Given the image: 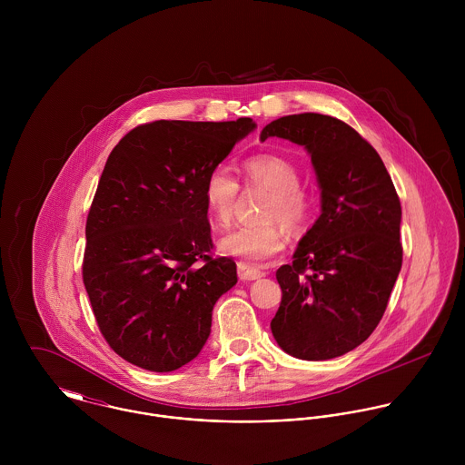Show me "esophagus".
<instances>
[{
  "mask_svg": "<svg viewBox=\"0 0 465 465\" xmlns=\"http://www.w3.org/2000/svg\"><path fill=\"white\" fill-rule=\"evenodd\" d=\"M238 275L242 281H256L260 277L265 275V272H262L260 268H254V266L247 265V263H238Z\"/></svg>",
  "mask_w": 465,
  "mask_h": 465,
  "instance_id": "esophagus-1",
  "label": "esophagus"
}]
</instances>
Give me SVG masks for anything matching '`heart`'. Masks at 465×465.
Returning <instances> with one entry per match:
<instances>
[{"instance_id":"1","label":"heart","mask_w":465,"mask_h":465,"mask_svg":"<svg viewBox=\"0 0 465 465\" xmlns=\"http://www.w3.org/2000/svg\"><path fill=\"white\" fill-rule=\"evenodd\" d=\"M243 173L249 184L270 190L262 211V220L266 222L229 231L218 240V251L223 256L258 263L284 249L286 236L275 220L290 229L302 227L312 213V197L299 186L301 173L286 157L275 153L252 155L243 163ZM238 190V181L223 166H216L205 175L202 199L216 225L231 222Z\"/></svg>"}]
</instances>
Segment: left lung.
I'll list each match as a JSON object with an SVG mask.
<instances>
[{"label":"left lung","instance_id":"left-lung-1","mask_svg":"<svg viewBox=\"0 0 465 465\" xmlns=\"http://www.w3.org/2000/svg\"><path fill=\"white\" fill-rule=\"evenodd\" d=\"M268 137L304 146L321 190V216L293 263L275 272L282 299L272 334L295 358H338L363 343L387 310L402 263L401 202L378 152L332 116H282L262 131Z\"/></svg>","mask_w":465,"mask_h":465}]
</instances>
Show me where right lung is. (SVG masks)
Listing matches in <instances>:
<instances>
[{
	"instance_id": "right-lung-1",
	"label": "right lung",
	"mask_w": 465,
	"mask_h": 465,
	"mask_svg": "<svg viewBox=\"0 0 465 465\" xmlns=\"http://www.w3.org/2000/svg\"><path fill=\"white\" fill-rule=\"evenodd\" d=\"M258 125L159 120L111 152L85 223L84 284L116 354L152 372L199 356L216 301L236 282L231 258H211L205 175Z\"/></svg>"
}]
</instances>
